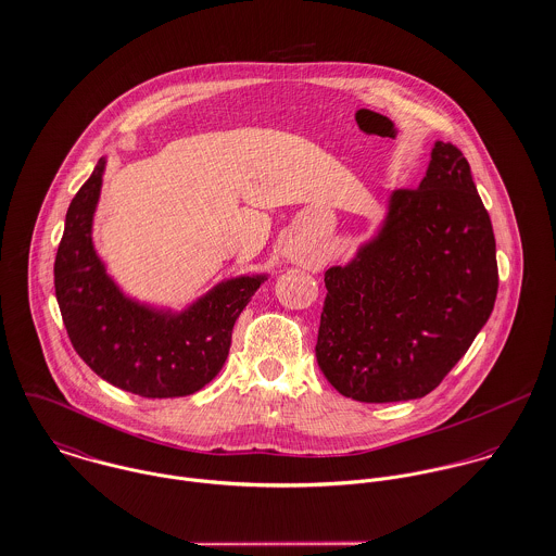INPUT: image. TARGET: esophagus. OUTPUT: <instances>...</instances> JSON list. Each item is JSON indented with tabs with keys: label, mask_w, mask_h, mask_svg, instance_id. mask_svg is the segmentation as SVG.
I'll return each mask as SVG.
<instances>
[{
	"label": "esophagus",
	"mask_w": 556,
	"mask_h": 556,
	"mask_svg": "<svg viewBox=\"0 0 556 556\" xmlns=\"http://www.w3.org/2000/svg\"><path fill=\"white\" fill-rule=\"evenodd\" d=\"M293 261H298V263H306V261H308V256H293Z\"/></svg>",
	"instance_id": "34e87169"
}]
</instances>
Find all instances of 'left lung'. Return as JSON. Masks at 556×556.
<instances>
[{"mask_svg": "<svg viewBox=\"0 0 556 556\" xmlns=\"http://www.w3.org/2000/svg\"><path fill=\"white\" fill-rule=\"evenodd\" d=\"M317 362L359 402L430 394L494 308L496 243L463 152L437 141L419 188L394 190L383 227L325 271Z\"/></svg>", "mask_w": 556, "mask_h": 556, "instance_id": "left-lung-1", "label": "left lung"}]
</instances>
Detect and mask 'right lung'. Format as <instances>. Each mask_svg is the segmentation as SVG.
<instances>
[{
    "mask_svg": "<svg viewBox=\"0 0 556 556\" xmlns=\"http://www.w3.org/2000/svg\"><path fill=\"white\" fill-rule=\"evenodd\" d=\"M104 164L98 160L73 199L55 256V298L68 338L100 379L124 392L190 396L225 366L233 325L267 276L225 280L181 313L126 298L91 241Z\"/></svg>",
    "mask_w": 556,
    "mask_h": 556,
    "instance_id": "right-lung-1",
    "label": "right lung"
}]
</instances>
